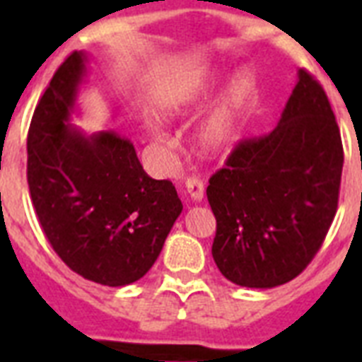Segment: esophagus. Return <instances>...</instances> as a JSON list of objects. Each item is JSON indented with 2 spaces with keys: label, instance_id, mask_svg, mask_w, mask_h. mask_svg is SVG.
Instances as JSON below:
<instances>
[{
  "label": "esophagus",
  "instance_id": "esophagus-1",
  "mask_svg": "<svg viewBox=\"0 0 362 362\" xmlns=\"http://www.w3.org/2000/svg\"><path fill=\"white\" fill-rule=\"evenodd\" d=\"M184 187H186L187 197L192 199L193 203H201V201H203L204 184L201 178H197V176H189L186 180V184H184Z\"/></svg>",
  "mask_w": 362,
  "mask_h": 362
}]
</instances>
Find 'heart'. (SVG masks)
I'll return each mask as SVG.
<instances>
[{"instance_id":"obj_1","label":"heart","mask_w":362,"mask_h":362,"mask_svg":"<svg viewBox=\"0 0 362 362\" xmlns=\"http://www.w3.org/2000/svg\"><path fill=\"white\" fill-rule=\"evenodd\" d=\"M212 82L204 76H195L176 88L165 99L161 115L169 120H178L197 112L210 98ZM253 86L246 76H240L229 86L223 98L210 110L193 135V144L203 158H220L237 146L240 141L247 110L252 105Z\"/></svg>"}]
</instances>
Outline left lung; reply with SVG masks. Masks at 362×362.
I'll return each mask as SVG.
<instances>
[{
	"label": "left lung",
	"mask_w": 362,
	"mask_h": 362,
	"mask_svg": "<svg viewBox=\"0 0 362 362\" xmlns=\"http://www.w3.org/2000/svg\"><path fill=\"white\" fill-rule=\"evenodd\" d=\"M342 165V139L325 90L298 69L278 125L238 142L209 182L212 257L221 274L257 289L297 278L334 220Z\"/></svg>",
	"instance_id": "left-lung-1"
}]
</instances>
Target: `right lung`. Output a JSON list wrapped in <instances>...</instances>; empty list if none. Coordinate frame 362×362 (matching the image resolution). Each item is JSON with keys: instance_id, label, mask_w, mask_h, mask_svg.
<instances>
[{"instance_id": "obj_1", "label": "right lung", "mask_w": 362, "mask_h": 362, "mask_svg": "<svg viewBox=\"0 0 362 362\" xmlns=\"http://www.w3.org/2000/svg\"><path fill=\"white\" fill-rule=\"evenodd\" d=\"M88 56L73 52L54 73L28 133V184L50 246L86 280L122 287L141 280L182 212L170 180L144 173L115 131L73 127Z\"/></svg>"}]
</instances>
